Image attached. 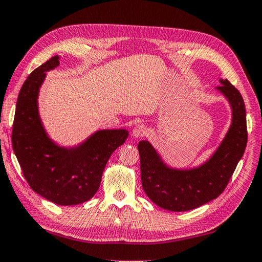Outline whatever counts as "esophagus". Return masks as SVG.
Instances as JSON below:
<instances>
[{
  "label": "esophagus",
  "instance_id": "34e87169",
  "mask_svg": "<svg viewBox=\"0 0 262 262\" xmlns=\"http://www.w3.org/2000/svg\"><path fill=\"white\" fill-rule=\"evenodd\" d=\"M146 134V128L143 125H137L134 129H133V135L135 137H143Z\"/></svg>",
  "mask_w": 262,
  "mask_h": 262
}]
</instances>
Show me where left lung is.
I'll return each mask as SVG.
<instances>
[{
	"instance_id": "obj_1",
	"label": "left lung",
	"mask_w": 262,
	"mask_h": 262,
	"mask_svg": "<svg viewBox=\"0 0 262 262\" xmlns=\"http://www.w3.org/2000/svg\"><path fill=\"white\" fill-rule=\"evenodd\" d=\"M216 89L230 103L232 120L220 146L206 163L191 169L168 167L147 141L139 143L141 180L152 202L167 211L184 212L220 196L244 155L247 143L245 104L241 93L228 80Z\"/></svg>"
}]
</instances>
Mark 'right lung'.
<instances>
[{"instance_id": "add662e5", "label": "right lung", "mask_w": 262, "mask_h": 262, "mask_svg": "<svg viewBox=\"0 0 262 262\" xmlns=\"http://www.w3.org/2000/svg\"><path fill=\"white\" fill-rule=\"evenodd\" d=\"M59 65L54 56L28 75L19 92L12 147L33 191L58 205H77L97 192L112 152L125 143L126 129L98 130L74 147L58 146L47 135L37 110L46 72Z\"/></svg>"}]
</instances>
